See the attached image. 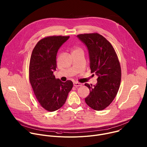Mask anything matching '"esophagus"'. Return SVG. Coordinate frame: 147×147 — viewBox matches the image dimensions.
I'll list each match as a JSON object with an SVG mask.
<instances>
[{"label":"esophagus","mask_w":147,"mask_h":147,"mask_svg":"<svg viewBox=\"0 0 147 147\" xmlns=\"http://www.w3.org/2000/svg\"><path fill=\"white\" fill-rule=\"evenodd\" d=\"M73 86L74 87H80V86H81L82 84L81 83H79V82H74L73 83Z\"/></svg>","instance_id":"esophagus-1"}]
</instances>
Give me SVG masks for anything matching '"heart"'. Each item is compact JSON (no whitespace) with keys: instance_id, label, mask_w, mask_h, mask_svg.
<instances>
[{"instance_id":"b5f03b06","label":"heart","mask_w":147,"mask_h":147,"mask_svg":"<svg viewBox=\"0 0 147 147\" xmlns=\"http://www.w3.org/2000/svg\"><path fill=\"white\" fill-rule=\"evenodd\" d=\"M78 51H82L80 48H78V47H76L73 49V52H78Z\"/></svg>"}]
</instances>
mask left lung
<instances>
[{"label": "left lung", "mask_w": 147, "mask_h": 147, "mask_svg": "<svg viewBox=\"0 0 147 147\" xmlns=\"http://www.w3.org/2000/svg\"><path fill=\"white\" fill-rule=\"evenodd\" d=\"M77 36L87 47L91 71L98 76L95 86L85 84L90 91L85 101L92 109L102 111L112 103L120 87L121 73L117 56L109 42L98 33Z\"/></svg>", "instance_id": "1"}]
</instances>
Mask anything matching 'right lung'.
I'll list each match as a JSON object with an SVG mask.
<instances>
[{"label": "right lung", "instance_id": "obj_1", "mask_svg": "<svg viewBox=\"0 0 147 147\" xmlns=\"http://www.w3.org/2000/svg\"><path fill=\"white\" fill-rule=\"evenodd\" d=\"M69 36H51L40 39L34 47L30 62L29 79L37 100L45 110L53 112L65 104L73 84L56 79V55Z\"/></svg>", "mask_w": 147, "mask_h": 147}]
</instances>
